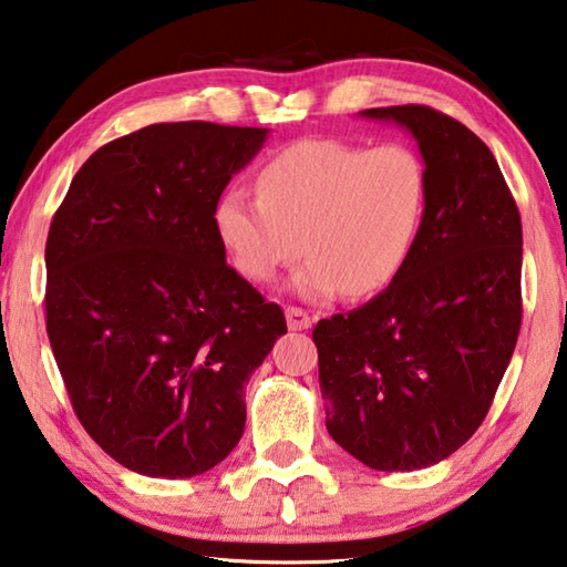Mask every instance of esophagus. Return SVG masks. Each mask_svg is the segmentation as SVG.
I'll list each match as a JSON object with an SVG mask.
<instances>
[{"label":"esophagus","instance_id":"obj_1","mask_svg":"<svg viewBox=\"0 0 567 567\" xmlns=\"http://www.w3.org/2000/svg\"><path fill=\"white\" fill-rule=\"evenodd\" d=\"M286 320H288V328H291V330H308L313 326V316L303 311V308H296V306L286 308Z\"/></svg>","mask_w":567,"mask_h":567}]
</instances>
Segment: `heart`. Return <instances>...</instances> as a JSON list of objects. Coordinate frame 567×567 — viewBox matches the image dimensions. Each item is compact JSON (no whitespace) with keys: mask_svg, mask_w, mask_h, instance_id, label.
I'll return each mask as SVG.
<instances>
[{"mask_svg":"<svg viewBox=\"0 0 567 567\" xmlns=\"http://www.w3.org/2000/svg\"><path fill=\"white\" fill-rule=\"evenodd\" d=\"M256 195L231 187L215 229L244 279L271 284L298 256L291 291L328 301L384 291L408 264L426 205L422 159L404 145L298 141L256 173Z\"/></svg>","mask_w":567,"mask_h":567,"instance_id":"obj_1","label":"heart"}]
</instances>
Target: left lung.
I'll return each instance as SVG.
<instances>
[{
	"instance_id": "8db88e82",
	"label": "left lung",
	"mask_w": 567,
	"mask_h": 567,
	"mask_svg": "<svg viewBox=\"0 0 567 567\" xmlns=\"http://www.w3.org/2000/svg\"><path fill=\"white\" fill-rule=\"evenodd\" d=\"M412 133L426 205L402 274L350 313L318 320L328 434L370 468L454 454L494 402L520 330V215L494 153L430 105L360 111Z\"/></svg>"
}]
</instances>
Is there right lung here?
<instances>
[{
    "mask_svg": "<svg viewBox=\"0 0 567 567\" xmlns=\"http://www.w3.org/2000/svg\"><path fill=\"white\" fill-rule=\"evenodd\" d=\"M266 127L157 123L103 145L47 239V333L73 412L131 472L189 478L239 444L244 384L286 333L227 264L215 205Z\"/></svg>",
    "mask_w": 567,
    "mask_h": 567,
    "instance_id": "1",
    "label": "right lung"
}]
</instances>
